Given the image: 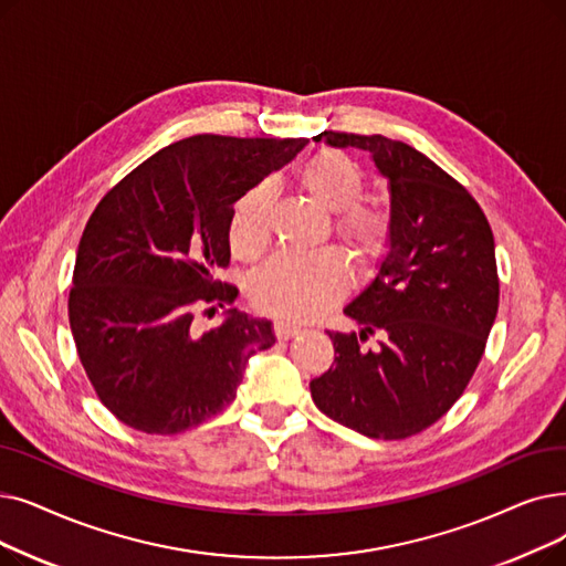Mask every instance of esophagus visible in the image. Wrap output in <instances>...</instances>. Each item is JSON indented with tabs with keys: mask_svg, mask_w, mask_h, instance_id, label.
I'll return each mask as SVG.
<instances>
[{
	"mask_svg": "<svg viewBox=\"0 0 566 566\" xmlns=\"http://www.w3.org/2000/svg\"><path fill=\"white\" fill-rule=\"evenodd\" d=\"M301 333H303L301 326L289 324V322H284V318H280V322H275V335H277V339H291V337H296V335H301Z\"/></svg>",
	"mask_w": 566,
	"mask_h": 566,
	"instance_id": "obj_1",
	"label": "esophagus"
}]
</instances>
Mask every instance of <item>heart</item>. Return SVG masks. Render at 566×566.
Here are the masks:
<instances>
[{
    "label": "heart",
    "instance_id": "1",
    "mask_svg": "<svg viewBox=\"0 0 566 566\" xmlns=\"http://www.w3.org/2000/svg\"><path fill=\"white\" fill-rule=\"evenodd\" d=\"M301 182L318 206L335 212V231L360 263L377 261L388 250L390 212L381 206L358 203L365 180L352 157L337 150L318 153L303 166ZM275 196V182L261 180L235 201L229 240L238 259L252 261L265 250ZM347 286L349 270L335 250L314 254L282 252L256 270L250 296L268 314L307 322L337 303Z\"/></svg>",
    "mask_w": 566,
    "mask_h": 566
}]
</instances>
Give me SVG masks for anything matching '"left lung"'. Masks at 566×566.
Segmentation results:
<instances>
[{"mask_svg": "<svg viewBox=\"0 0 566 566\" xmlns=\"http://www.w3.org/2000/svg\"><path fill=\"white\" fill-rule=\"evenodd\" d=\"M370 153L390 189L392 233L375 280L344 307L360 333H331L335 365L310 381L333 421L405 439L444 416L470 384L500 305L495 240L474 196L402 140L324 132ZM367 334L378 347L365 350Z\"/></svg>", "mask_w": 566, "mask_h": 566, "instance_id": "8db88e82", "label": "left lung"}]
</instances>
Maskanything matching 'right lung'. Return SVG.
Listing matches in <instances>:
<instances>
[{
  "instance_id": "add662e5",
  "label": "right lung",
  "mask_w": 566,
  "mask_h": 566,
  "mask_svg": "<svg viewBox=\"0 0 566 566\" xmlns=\"http://www.w3.org/2000/svg\"><path fill=\"white\" fill-rule=\"evenodd\" d=\"M307 138L199 134L164 147L122 178L83 231L69 324L96 396L147 434L201 426L235 400L273 324L229 310L212 331L199 312L233 303L219 282L231 261L233 203L296 157Z\"/></svg>"
}]
</instances>
